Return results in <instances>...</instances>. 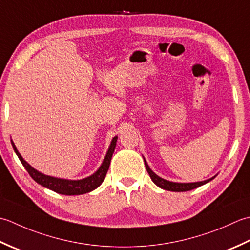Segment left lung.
Returning <instances> with one entry per match:
<instances>
[{
	"mask_svg": "<svg viewBox=\"0 0 250 250\" xmlns=\"http://www.w3.org/2000/svg\"><path fill=\"white\" fill-rule=\"evenodd\" d=\"M144 160H145V157H144ZM145 165H146V171L149 172L152 181H153L157 187H160L161 189H164V190H167V191H172V192H185V191H190V190H193V189H196V188L205 185V183L209 182L210 180H212L213 178L216 177L215 176V177L210 178V179H207L205 181H200V182H191V183L172 182V181H168V180L163 179V178H161V177L157 176L156 174H154V172L150 169V167H149V165H147V163H146V160H145Z\"/></svg>",
	"mask_w": 250,
	"mask_h": 250,
	"instance_id": "obj_1",
	"label": "left lung"
}]
</instances>
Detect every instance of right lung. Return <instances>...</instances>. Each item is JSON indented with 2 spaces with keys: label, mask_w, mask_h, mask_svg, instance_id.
Instances as JSON below:
<instances>
[{
  "label": "right lung",
  "mask_w": 250,
  "mask_h": 250,
  "mask_svg": "<svg viewBox=\"0 0 250 250\" xmlns=\"http://www.w3.org/2000/svg\"><path fill=\"white\" fill-rule=\"evenodd\" d=\"M116 140H118V136H115L114 138L112 139L109 150H108V152H106L104 160L103 162V164H101V166L99 167V169L97 170L95 174H93L87 178H84V179H81V180L60 179V178L46 176V175L42 174V172L38 171L37 169H34L31 165L28 164V163L22 159V156L20 155L13 140H11V141H12V146H13L15 153L17 154L18 159L20 160V162L22 163L23 167L27 169L29 175L32 177V179L35 182H38L39 185L43 186L45 188H47V189H49V190L55 191L56 193H59V194L80 195V194H85V193H88V192H91L93 190L97 189V188H98L101 183L104 182L106 172H108V169H109L112 155H113V152L115 149Z\"/></svg>",
  "instance_id": "add662e5"
}]
</instances>
